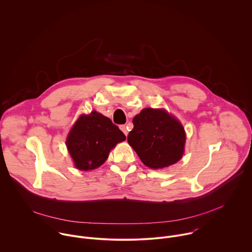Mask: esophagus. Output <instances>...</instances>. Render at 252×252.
Instances as JSON below:
<instances>
[{
    "label": "esophagus",
    "instance_id": "1",
    "mask_svg": "<svg viewBox=\"0 0 252 252\" xmlns=\"http://www.w3.org/2000/svg\"><path fill=\"white\" fill-rule=\"evenodd\" d=\"M120 129H121V131L125 134V136L127 137V135H128V128H127V126H126V125H121V126H120Z\"/></svg>",
    "mask_w": 252,
    "mask_h": 252
}]
</instances>
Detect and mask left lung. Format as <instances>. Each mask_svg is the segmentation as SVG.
<instances>
[{
    "label": "left lung",
    "mask_w": 252,
    "mask_h": 252,
    "mask_svg": "<svg viewBox=\"0 0 252 252\" xmlns=\"http://www.w3.org/2000/svg\"><path fill=\"white\" fill-rule=\"evenodd\" d=\"M133 124L128 143L146 166L162 169L182 158L186 133L173 114L164 108L146 107L133 118Z\"/></svg>",
    "instance_id": "8db88e82"
}]
</instances>
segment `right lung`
<instances>
[{"instance_id": "1", "label": "right lung", "mask_w": 252, "mask_h": 252, "mask_svg": "<svg viewBox=\"0 0 252 252\" xmlns=\"http://www.w3.org/2000/svg\"><path fill=\"white\" fill-rule=\"evenodd\" d=\"M125 140L123 132L108 117L93 110L90 114H81L75 121L66 146L75 167L90 171L103 164L111 150Z\"/></svg>"}]
</instances>
